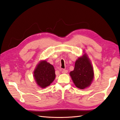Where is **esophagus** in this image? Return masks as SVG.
<instances>
[{"label": "esophagus", "mask_w": 120, "mask_h": 120, "mask_svg": "<svg viewBox=\"0 0 120 120\" xmlns=\"http://www.w3.org/2000/svg\"><path fill=\"white\" fill-rule=\"evenodd\" d=\"M67 72H68V71H67V70H66V69H63L62 71V73H67Z\"/></svg>", "instance_id": "34e87169"}]
</instances>
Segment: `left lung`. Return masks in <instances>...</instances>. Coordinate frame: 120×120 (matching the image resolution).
Instances as JSON below:
<instances>
[{"label":"left lung","instance_id":"obj_1","mask_svg":"<svg viewBox=\"0 0 120 120\" xmlns=\"http://www.w3.org/2000/svg\"><path fill=\"white\" fill-rule=\"evenodd\" d=\"M73 83L80 89L89 87L94 79V70L86 54L79 57L75 63V68L70 72Z\"/></svg>","mask_w":120,"mask_h":120}]
</instances>
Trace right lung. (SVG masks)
I'll use <instances>...</instances> for the list:
<instances>
[{
  "label": "right lung",
  "instance_id": "1",
  "mask_svg": "<svg viewBox=\"0 0 120 120\" xmlns=\"http://www.w3.org/2000/svg\"><path fill=\"white\" fill-rule=\"evenodd\" d=\"M33 73L36 84L42 88L50 85L56 76L54 66L45 60L40 61Z\"/></svg>",
  "mask_w": 120,
  "mask_h": 120
}]
</instances>
